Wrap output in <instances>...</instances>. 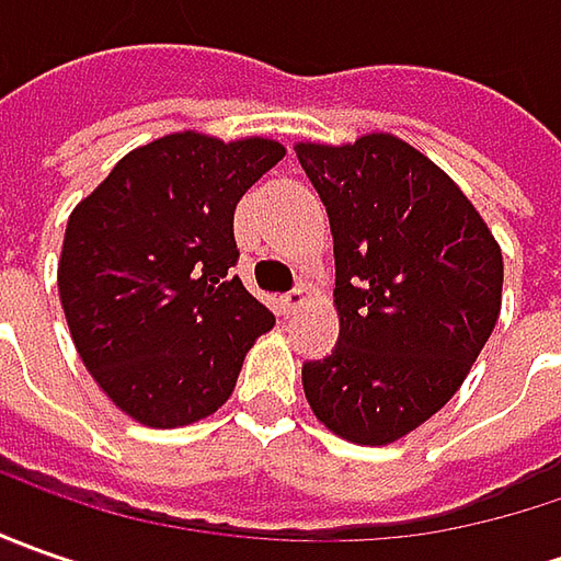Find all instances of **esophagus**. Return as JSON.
<instances>
[{
    "instance_id": "obj_1",
    "label": "esophagus",
    "mask_w": 561,
    "mask_h": 561,
    "mask_svg": "<svg viewBox=\"0 0 561 561\" xmlns=\"http://www.w3.org/2000/svg\"><path fill=\"white\" fill-rule=\"evenodd\" d=\"M306 296H309V290H306V287H293L290 293H284V296H280V306H284V314H296V312H299V306L306 302Z\"/></svg>"
}]
</instances>
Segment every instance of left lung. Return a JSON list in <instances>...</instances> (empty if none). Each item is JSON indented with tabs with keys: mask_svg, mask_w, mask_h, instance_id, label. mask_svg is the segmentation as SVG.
<instances>
[{
	"mask_svg": "<svg viewBox=\"0 0 561 561\" xmlns=\"http://www.w3.org/2000/svg\"><path fill=\"white\" fill-rule=\"evenodd\" d=\"M334 233L340 340L302 365L312 412L383 446L440 412L493 334L503 252L449 174L393 134L299 142Z\"/></svg>",
	"mask_w": 561,
	"mask_h": 561,
	"instance_id": "obj_1",
	"label": "left lung"
}]
</instances>
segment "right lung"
<instances>
[{
	"mask_svg": "<svg viewBox=\"0 0 561 561\" xmlns=\"http://www.w3.org/2000/svg\"><path fill=\"white\" fill-rule=\"evenodd\" d=\"M287 156L265 137L168 134L127 152L68 218L58 296L77 353L146 427L211 415L274 314L230 268L233 211Z\"/></svg>",
	"mask_w": 561,
	"mask_h": 561,
	"instance_id": "obj_1",
	"label": "right lung"
}]
</instances>
